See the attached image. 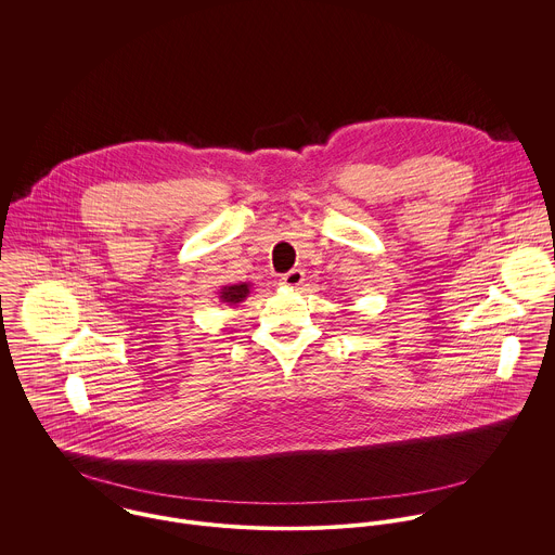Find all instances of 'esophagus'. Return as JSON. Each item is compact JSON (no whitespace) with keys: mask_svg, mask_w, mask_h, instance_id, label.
Listing matches in <instances>:
<instances>
[{"mask_svg":"<svg viewBox=\"0 0 555 555\" xmlns=\"http://www.w3.org/2000/svg\"><path fill=\"white\" fill-rule=\"evenodd\" d=\"M304 280H306V273L301 269H293L280 278V284L288 286V288H297L304 284Z\"/></svg>","mask_w":555,"mask_h":555,"instance_id":"obj_1","label":"esophagus"}]
</instances>
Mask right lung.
Instances as JSON below:
<instances>
[{
  "label": "right lung",
  "mask_w": 555,
  "mask_h": 555,
  "mask_svg": "<svg viewBox=\"0 0 555 555\" xmlns=\"http://www.w3.org/2000/svg\"><path fill=\"white\" fill-rule=\"evenodd\" d=\"M249 288H251V286H249L247 282L222 286V291H220V301H222V304H229V306H237V304L247 299Z\"/></svg>",
  "instance_id": "add662e5"
}]
</instances>
